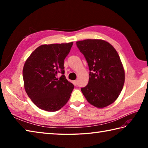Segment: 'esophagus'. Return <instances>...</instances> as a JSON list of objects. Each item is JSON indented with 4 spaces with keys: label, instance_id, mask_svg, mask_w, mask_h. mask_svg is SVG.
I'll use <instances>...</instances> for the list:
<instances>
[{
    "label": "esophagus",
    "instance_id": "esophagus-1",
    "mask_svg": "<svg viewBox=\"0 0 148 148\" xmlns=\"http://www.w3.org/2000/svg\"><path fill=\"white\" fill-rule=\"evenodd\" d=\"M77 80H75V81H73V84H74L75 86H77Z\"/></svg>",
    "mask_w": 148,
    "mask_h": 148
}]
</instances>
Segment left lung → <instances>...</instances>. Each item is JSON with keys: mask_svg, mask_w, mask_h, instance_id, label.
<instances>
[{"mask_svg": "<svg viewBox=\"0 0 148 148\" xmlns=\"http://www.w3.org/2000/svg\"><path fill=\"white\" fill-rule=\"evenodd\" d=\"M89 67V81L81 90L87 101L102 108L117 99L123 87L125 71L118 53L111 45L100 39L76 42Z\"/></svg>", "mask_w": 148, "mask_h": 148, "instance_id": "1", "label": "left lung"}]
</instances>
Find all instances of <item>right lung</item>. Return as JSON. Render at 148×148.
Returning <instances> with one entry per match:
<instances>
[{
  "mask_svg": "<svg viewBox=\"0 0 148 148\" xmlns=\"http://www.w3.org/2000/svg\"><path fill=\"white\" fill-rule=\"evenodd\" d=\"M73 42L39 46L31 53L23 69L28 96L39 108L54 112L66 104L74 89L64 75V60ZM62 75L58 79L56 75Z\"/></svg>",
  "mask_w": 148,
  "mask_h": 148,
  "instance_id": "1",
  "label": "right lung"
}]
</instances>
